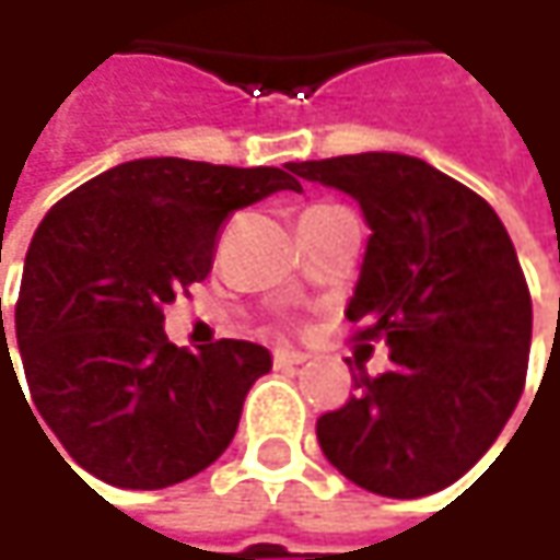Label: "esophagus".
<instances>
[{"label": "esophagus", "instance_id": "1", "mask_svg": "<svg viewBox=\"0 0 560 560\" xmlns=\"http://www.w3.org/2000/svg\"><path fill=\"white\" fill-rule=\"evenodd\" d=\"M273 363H277L280 370H293V366L308 363V353H302V350H290V347H280V350H273Z\"/></svg>", "mask_w": 560, "mask_h": 560}]
</instances>
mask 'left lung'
Masks as SVG:
<instances>
[{"mask_svg": "<svg viewBox=\"0 0 560 560\" xmlns=\"http://www.w3.org/2000/svg\"><path fill=\"white\" fill-rule=\"evenodd\" d=\"M287 168L360 203L370 238L347 318L392 360L376 380L353 376L357 395L318 418L322 453L382 498L436 494L491 450L523 395L533 300L516 248L475 190L415 155Z\"/></svg>", "mask_w": 560, "mask_h": 560, "instance_id": "obj_1", "label": "left lung"}]
</instances>
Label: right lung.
<instances>
[{"instance_id":"add662e5","label":"right lung","mask_w":560,"mask_h":560,"mask_svg":"<svg viewBox=\"0 0 560 560\" xmlns=\"http://www.w3.org/2000/svg\"><path fill=\"white\" fill-rule=\"evenodd\" d=\"M277 190L302 184L290 168L133 159L37 225L15 305L21 366L37 415L98 481L159 491L232 443L270 350L225 338L190 353L165 338L162 308L210 273L222 220Z\"/></svg>"}]
</instances>
